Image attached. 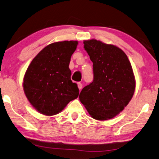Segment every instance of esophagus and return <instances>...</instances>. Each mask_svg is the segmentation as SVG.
Instances as JSON below:
<instances>
[{"label": "esophagus", "instance_id": "1", "mask_svg": "<svg viewBox=\"0 0 159 159\" xmlns=\"http://www.w3.org/2000/svg\"><path fill=\"white\" fill-rule=\"evenodd\" d=\"M78 86H79V90H81L82 88H83V84H81V83L79 82V83H78Z\"/></svg>", "mask_w": 159, "mask_h": 159}]
</instances>
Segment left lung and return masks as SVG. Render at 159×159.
I'll list each match as a JSON object with an SVG mask.
<instances>
[{"label":"left lung","mask_w":159,"mask_h":159,"mask_svg":"<svg viewBox=\"0 0 159 159\" xmlns=\"http://www.w3.org/2000/svg\"><path fill=\"white\" fill-rule=\"evenodd\" d=\"M93 62V81L79 99L93 118L107 120L124 110L132 99L135 80L131 64L120 48L96 39L84 42Z\"/></svg>","instance_id":"8db88e82"}]
</instances>
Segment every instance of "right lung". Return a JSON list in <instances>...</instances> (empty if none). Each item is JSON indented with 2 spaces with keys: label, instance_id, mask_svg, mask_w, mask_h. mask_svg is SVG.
<instances>
[{
  "label": "right lung",
  "instance_id": "1",
  "mask_svg": "<svg viewBox=\"0 0 159 159\" xmlns=\"http://www.w3.org/2000/svg\"><path fill=\"white\" fill-rule=\"evenodd\" d=\"M77 41L50 44L34 58L25 74L23 88L31 105L42 114L60 112L79 96V90L70 80L69 66Z\"/></svg>",
  "mask_w": 159,
  "mask_h": 159
}]
</instances>
